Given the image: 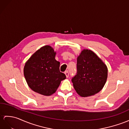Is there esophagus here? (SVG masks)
Segmentation results:
<instances>
[{"label":"esophagus","mask_w":129,"mask_h":129,"mask_svg":"<svg viewBox=\"0 0 129 129\" xmlns=\"http://www.w3.org/2000/svg\"><path fill=\"white\" fill-rule=\"evenodd\" d=\"M64 74H65V75H66V77L67 78H68V76H69V73H68V71H66L65 72H64Z\"/></svg>","instance_id":"obj_1"}]
</instances>
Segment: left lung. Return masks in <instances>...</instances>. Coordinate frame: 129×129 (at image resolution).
<instances>
[{
	"label": "left lung",
	"instance_id": "obj_1",
	"mask_svg": "<svg viewBox=\"0 0 129 129\" xmlns=\"http://www.w3.org/2000/svg\"><path fill=\"white\" fill-rule=\"evenodd\" d=\"M77 68L72 81L78 95L90 96L102 89L107 78L108 69L95 53L84 49L77 58Z\"/></svg>",
	"mask_w": 129,
	"mask_h": 129
}]
</instances>
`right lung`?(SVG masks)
<instances>
[{
    "instance_id": "add662e5",
    "label": "right lung",
    "mask_w": 129,
    "mask_h": 129,
    "mask_svg": "<svg viewBox=\"0 0 129 129\" xmlns=\"http://www.w3.org/2000/svg\"><path fill=\"white\" fill-rule=\"evenodd\" d=\"M56 52L49 45L43 46L25 63L24 76L34 91L50 96L57 90L61 81L66 78L59 71V62L55 59Z\"/></svg>"
}]
</instances>
